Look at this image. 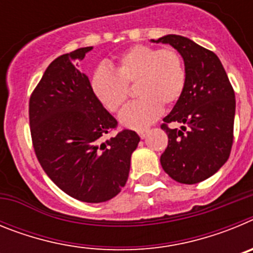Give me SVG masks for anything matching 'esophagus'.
<instances>
[{
  "instance_id": "34e87169",
  "label": "esophagus",
  "mask_w": 253,
  "mask_h": 253,
  "mask_svg": "<svg viewBox=\"0 0 253 253\" xmlns=\"http://www.w3.org/2000/svg\"><path fill=\"white\" fill-rule=\"evenodd\" d=\"M138 134H139V137L142 138V139H144L147 134H148V130H140V131H138Z\"/></svg>"
}]
</instances>
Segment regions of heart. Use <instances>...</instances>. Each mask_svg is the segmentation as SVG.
Masks as SVG:
<instances>
[{"label": "heart", "mask_w": 253, "mask_h": 253, "mask_svg": "<svg viewBox=\"0 0 253 253\" xmlns=\"http://www.w3.org/2000/svg\"><path fill=\"white\" fill-rule=\"evenodd\" d=\"M114 71L101 64L92 72L91 91L97 101L115 113L128 99V86L135 84L139 97L120 113L126 128L143 130L162 114V104H175L184 92L186 71L180 54L173 49H158L137 44L114 62Z\"/></svg>", "instance_id": "heart-1"}]
</instances>
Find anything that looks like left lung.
Returning <instances> with one entry per match:
<instances>
[{"label": "left lung", "mask_w": 253, "mask_h": 253, "mask_svg": "<svg viewBox=\"0 0 253 253\" xmlns=\"http://www.w3.org/2000/svg\"><path fill=\"white\" fill-rule=\"evenodd\" d=\"M151 42L175 48L186 71L184 92L163 119L169 146L161 156V165L180 184H198L218 172L229 158L236 114L234 91L213 51L181 35H165ZM172 121L184 125L180 131L169 129L167 124Z\"/></svg>", "instance_id": "left-lung-1"}]
</instances>
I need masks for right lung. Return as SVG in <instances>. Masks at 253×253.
I'll use <instances>...</instances> for the list:
<instances>
[{
	"mask_svg": "<svg viewBox=\"0 0 253 253\" xmlns=\"http://www.w3.org/2000/svg\"><path fill=\"white\" fill-rule=\"evenodd\" d=\"M92 50L80 48L49 64L29 102L35 154L46 175L67 195L84 203L107 202L122 191L140 138L123 130L97 101L78 62Z\"/></svg>",
	"mask_w": 253,
	"mask_h": 253,
	"instance_id": "obj_1",
	"label": "right lung"
}]
</instances>
